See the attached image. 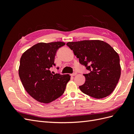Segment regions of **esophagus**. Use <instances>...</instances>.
Segmentation results:
<instances>
[{
  "label": "esophagus",
  "mask_w": 134,
  "mask_h": 134,
  "mask_svg": "<svg viewBox=\"0 0 134 134\" xmlns=\"http://www.w3.org/2000/svg\"><path fill=\"white\" fill-rule=\"evenodd\" d=\"M76 75V72H73V73L71 74V76H75V75Z\"/></svg>",
  "instance_id": "1"
}]
</instances>
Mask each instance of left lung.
I'll return each mask as SVG.
<instances>
[{
  "mask_svg": "<svg viewBox=\"0 0 134 134\" xmlns=\"http://www.w3.org/2000/svg\"><path fill=\"white\" fill-rule=\"evenodd\" d=\"M66 45L90 71L83 74L86 82L79 86L80 91L97 99L111 94L121 75L119 56L112 47L100 40L69 42Z\"/></svg>",
  "mask_w": 134,
  "mask_h": 134,
  "instance_id": "1",
  "label": "left lung"
}]
</instances>
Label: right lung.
Returning <instances> with one entry per match:
<instances>
[{
  "mask_svg": "<svg viewBox=\"0 0 134 134\" xmlns=\"http://www.w3.org/2000/svg\"><path fill=\"white\" fill-rule=\"evenodd\" d=\"M65 44L60 41L38 43L21 56L18 70L20 79L27 92L38 102L48 103L58 98L70 79L69 74H52L50 70L55 66L56 52Z\"/></svg>",
  "mask_w": 134,
  "mask_h": 134,
  "instance_id": "obj_1",
  "label": "right lung"
}]
</instances>
